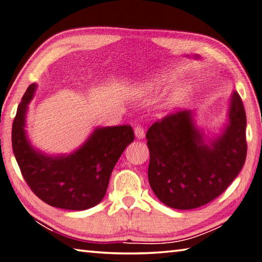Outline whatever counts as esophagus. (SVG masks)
I'll use <instances>...</instances> for the list:
<instances>
[{
	"label": "esophagus",
	"mask_w": 262,
	"mask_h": 262,
	"mask_svg": "<svg viewBox=\"0 0 262 262\" xmlns=\"http://www.w3.org/2000/svg\"><path fill=\"white\" fill-rule=\"evenodd\" d=\"M134 134H135V137L137 140H143L144 136H145L144 129L141 126H136L134 128Z\"/></svg>",
	"instance_id": "obj_1"
}]
</instances>
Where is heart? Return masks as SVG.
<instances>
[{"label": "heart", "mask_w": 262, "mask_h": 262, "mask_svg": "<svg viewBox=\"0 0 262 262\" xmlns=\"http://www.w3.org/2000/svg\"><path fill=\"white\" fill-rule=\"evenodd\" d=\"M181 74L177 71H168L159 74L156 79H152L150 81L140 83L135 85L134 93L140 96H146V95L154 94L164 87V85L173 84L179 81ZM192 93V85L188 82H182L175 84L169 92L165 95L163 101H161L160 107L165 111H172L175 107H178L180 104H182Z\"/></svg>", "instance_id": "obj_1"}]
</instances>
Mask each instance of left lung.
Here are the masks:
<instances>
[{
  "mask_svg": "<svg viewBox=\"0 0 262 262\" xmlns=\"http://www.w3.org/2000/svg\"><path fill=\"white\" fill-rule=\"evenodd\" d=\"M245 129L246 115L237 92L230 96L220 134H205L192 110L155 122L146 133V144L147 179L157 198L168 207L192 210L220 196L244 166Z\"/></svg>",
  "mask_w": 262,
  "mask_h": 262,
  "instance_id": "obj_1",
  "label": "left lung"
}]
</instances>
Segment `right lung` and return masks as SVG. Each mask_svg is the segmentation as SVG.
Wrapping results in <instances>:
<instances>
[{
    "label": "right lung",
    "mask_w": 262,
    "mask_h": 262,
    "mask_svg": "<svg viewBox=\"0 0 262 262\" xmlns=\"http://www.w3.org/2000/svg\"><path fill=\"white\" fill-rule=\"evenodd\" d=\"M36 87L28 85L12 125V150L24 179L50 206L71 211L96 206L105 196L118 159L134 141L132 126L96 127L71 154L47 155L32 145L25 129Z\"/></svg>",
    "instance_id": "add662e5"
}]
</instances>
